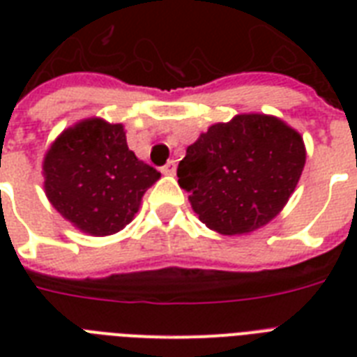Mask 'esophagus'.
<instances>
[{"instance_id": "esophagus-1", "label": "esophagus", "mask_w": 357, "mask_h": 357, "mask_svg": "<svg viewBox=\"0 0 357 357\" xmlns=\"http://www.w3.org/2000/svg\"><path fill=\"white\" fill-rule=\"evenodd\" d=\"M161 172L165 174V176H174V174H176V162L168 161L165 167H161Z\"/></svg>"}]
</instances>
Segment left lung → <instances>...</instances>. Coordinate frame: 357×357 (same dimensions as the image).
<instances>
[{
    "mask_svg": "<svg viewBox=\"0 0 357 357\" xmlns=\"http://www.w3.org/2000/svg\"><path fill=\"white\" fill-rule=\"evenodd\" d=\"M304 165L298 131L276 116L237 114L211 126L187 148L178 183L207 228L243 235L282 211Z\"/></svg>",
    "mask_w": 357,
    "mask_h": 357,
    "instance_id": "1",
    "label": "left lung"
}]
</instances>
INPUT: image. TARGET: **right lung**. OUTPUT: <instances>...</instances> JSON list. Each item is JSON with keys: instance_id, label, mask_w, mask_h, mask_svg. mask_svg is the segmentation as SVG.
Here are the masks:
<instances>
[{"instance_id": "right-lung-1", "label": "right lung", "mask_w": 357, "mask_h": 357, "mask_svg": "<svg viewBox=\"0 0 357 357\" xmlns=\"http://www.w3.org/2000/svg\"><path fill=\"white\" fill-rule=\"evenodd\" d=\"M42 168L52 206L75 228L96 237L126 228L146 190L161 178L129 150L122 123L102 119L64 129Z\"/></svg>"}]
</instances>
